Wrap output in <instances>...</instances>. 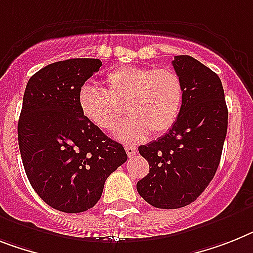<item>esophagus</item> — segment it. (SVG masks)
I'll use <instances>...</instances> for the list:
<instances>
[{"label": "esophagus", "instance_id": "esophagus-1", "mask_svg": "<svg viewBox=\"0 0 253 253\" xmlns=\"http://www.w3.org/2000/svg\"><path fill=\"white\" fill-rule=\"evenodd\" d=\"M125 151H126V154H128L129 158H131V156H134L135 154H137V149H135V146H131V145L125 146Z\"/></svg>", "mask_w": 253, "mask_h": 253}]
</instances>
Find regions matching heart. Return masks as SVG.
<instances>
[{
	"instance_id": "1",
	"label": "heart",
	"mask_w": 253,
	"mask_h": 253,
	"mask_svg": "<svg viewBox=\"0 0 253 253\" xmlns=\"http://www.w3.org/2000/svg\"><path fill=\"white\" fill-rule=\"evenodd\" d=\"M104 90L85 85L77 101L87 122L104 131L122 123L124 111L130 118L118 131L120 141L133 143L172 129L182 110L183 84L168 68L123 67L107 75Z\"/></svg>"
}]
</instances>
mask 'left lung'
<instances>
[{
  "mask_svg": "<svg viewBox=\"0 0 253 253\" xmlns=\"http://www.w3.org/2000/svg\"><path fill=\"white\" fill-rule=\"evenodd\" d=\"M183 84V103L168 133L138 151L149 174L137 191L152 207L176 210L197 200L220 164L227 130V107L220 77L190 55L172 62Z\"/></svg>",
  "mask_w": 253,
  "mask_h": 253,
  "instance_id": "1",
  "label": "left lung"
}]
</instances>
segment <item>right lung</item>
<instances>
[{"instance_id":"obj_1","label":"right lung","mask_w":253,"mask_h":253,"mask_svg":"<svg viewBox=\"0 0 253 253\" xmlns=\"http://www.w3.org/2000/svg\"><path fill=\"white\" fill-rule=\"evenodd\" d=\"M101 66L93 58L51 63L29 79L23 97L18 141L26 174L45 203L66 213L95 206L107 177L128 159L79 107L81 86Z\"/></svg>"}]
</instances>
